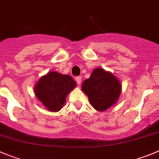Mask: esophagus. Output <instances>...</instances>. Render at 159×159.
I'll return each instance as SVG.
<instances>
[{"label":"esophagus","instance_id":"34e87169","mask_svg":"<svg viewBox=\"0 0 159 159\" xmlns=\"http://www.w3.org/2000/svg\"><path fill=\"white\" fill-rule=\"evenodd\" d=\"M75 81L78 84H81V81H82V78L81 76H76L75 77Z\"/></svg>","mask_w":159,"mask_h":159}]
</instances>
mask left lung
I'll return each mask as SVG.
<instances>
[{
  "mask_svg": "<svg viewBox=\"0 0 159 159\" xmlns=\"http://www.w3.org/2000/svg\"><path fill=\"white\" fill-rule=\"evenodd\" d=\"M81 87L88 97L90 104L98 111H105L116 104L121 92L118 79L101 68L94 69Z\"/></svg>",
  "mask_w": 159,
  "mask_h": 159,
  "instance_id": "obj_1",
  "label": "left lung"
}]
</instances>
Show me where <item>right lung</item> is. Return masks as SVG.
Returning a JSON list of instances; mask_svg holds the SVG:
<instances>
[{
	"label": "right lung",
	"instance_id": "1",
	"mask_svg": "<svg viewBox=\"0 0 159 159\" xmlns=\"http://www.w3.org/2000/svg\"><path fill=\"white\" fill-rule=\"evenodd\" d=\"M76 86L72 77L57 72H49L39 79L34 86V94L43 106L51 112H57L65 105L68 93Z\"/></svg>",
	"mask_w": 159,
	"mask_h": 159
}]
</instances>
